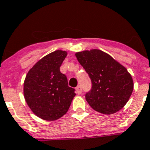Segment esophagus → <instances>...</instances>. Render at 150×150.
<instances>
[{
    "mask_svg": "<svg viewBox=\"0 0 150 150\" xmlns=\"http://www.w3.org/2000/svg\"><path fill=\"white\" fill-rule=\"evenodd\" d=\"M76 93L77 94H81L82 92V88H81V85H78L77 87L76 88Z\"/></svg>",
    "mask_w": 150,
    "mask_h": 150,
    "instance_id": "1",
    "label": "esophagus"
}]
</instances>
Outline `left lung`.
I'll list each match as a JSON object with an SVG mask.
<instances>
[{"mask_svg": "<svg viewBox=\"0 0 150 150\" xmlns=\"http://www.w3.org/2000/svg\"><path fill=\"white\" fill-rule=\"evenodd\" d=\"M75 55L91 79V89L85 93L91 108L106 115L122 109L134 88L127 69L100 50H84Z\"/></svg>", "mask_w": 150, "mask_h": 150, "instance_id": "1", "label": "left lung"}]
</instances>
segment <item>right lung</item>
<instances>
[{
	"label": "right lung",
	"instance_id": "obj_1",
	"mask_svg": "<svg viewBox=\"0 0 150 150\" xmlns=\"http://www.w3.org/2000/svg\"><path fill=\"white\" fill-rule=\"evenodd\" d=\"M67 53L55 50L29 70L23 84V94L29 108L39 118L53 121L68 111L75 89L68 85L60 67Z\"/></svg>",
	"mask_w": 150,
	"mask_h": 150
}]
</instances>
